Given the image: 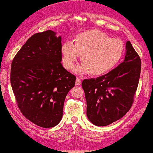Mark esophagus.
Instances as JSON below:
<instances>
[{"mask_svg": "<svg viewBox=\"0 0 153 153\" xmlns=\"http://www.w3.org/2000/svg\"><path fill=\"white\" fill-rule=\"evenodd\" d=\"M81 84V79L76 78V85H80Z\"/></svg>", "mask_w": 153, "mask_h": 153, "instance_id": "1", "label": "esophagus"}]
</instances>
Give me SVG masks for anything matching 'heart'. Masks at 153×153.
<instances>
[{"mask_svg": "<svg viewBox=\"0 0 153 153\" xmlns=\"http://www.w3.org/2000/svg\"><path fill=\"white\" fill-rule=\"evenodd\" d=\"M124 45L122 40L110 38L103 32L89 30L79 33L75 43L67 41L61 46L62 62L67 70H72L82 55L83 63L74 69L77 74L91 73L100 76L114 68L122 57Z\"/></svg>", "mask_w": 153, "mask_h": 153, "instance_id": "b5f03b06", "label": "heart"}]
</instances>
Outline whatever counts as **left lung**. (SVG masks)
<instances>
[{
    "mask_svg": "<svg viewBox=\"0 0 153 153\" xmlns=\"http://www.w3.org/2000/svg\"><path fill=\"white\" fill-rule=\"evenodd\" d=\"M125 47L124 61L117 68L103 76L82 82L87 117L96 126H106L119 120L132 105L141 61L130 42H127Z\"/></svg>",
    "mask_w": 153,
    "mask_h": 153,
    "instance_id": "left-lung-1",
    "label": "left lung"
}]
</instances>
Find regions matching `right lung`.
I'll use <instances>...</instances> for the list:
<instances>
[{
    "label": "right lung",
    "mask_w": 153,
    "mask_h": 153,
    "mask_svg": "<svg viewBox=\"0 0 153 153\" xmlns=\"http://www.w3.org/2000/svg\"><path fill=\"white\" fill-rule=\"evenodd\" d=\"M61 37L49 30L31 36L12 60L10 82L27 119L44 128L57 125L76 76L61 64Z\"/></svg>",
    "instance_id": "obj_1"
}]
</instances>
